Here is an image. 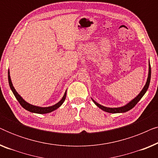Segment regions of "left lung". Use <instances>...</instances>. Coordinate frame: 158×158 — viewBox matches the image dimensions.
<instances>
[{
  "instance_id": "left-lung-1",
  "label": "left lung",
  "mask_w": 158,
  "mask_h": 158,
  "mask_svg": "<svg viewBox=\"0 0 158 158\" xmlns=\"http://www.w3.org/2000/svg\"><path fill=\"white\" fill-rule=\"evenodd\" d=\"M150 78H151V68H150V64H149V73H148V80H147L146 84L144 86L143 89L142 90V91L139 93V94L135 98H134L132 101H131L129 103H127V105L124 106L122 107H118V108H109V107H106L103 106H101L96 102L94 100H93L95 104H96L97 106L100 108L101 109H102L103 111H106L108 113H112V114H116V113H124V112H127L129 111V110L132 109L135 106V105L139 102L140 99L142 98V96H144V94H145L147 90H148V88H149V85H150Z\"/></svg>"
}]
</instances>
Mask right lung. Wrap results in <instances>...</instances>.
Listing matches in <instances>:
<instances>
[{"instance_id":"1","label":"right lung","mask_w":158,"mask_h":158,"mask_svg":"<svg viewBox=\"0 0 158 158\" xmlns=\"http://www.w3.org/2000/svg\"><path fill=\"white\" fill-rule=\"evenodd\" d=\"M8 83H9V85H10V89H11L13 94H14L15 97H16L17 100L20 103L21 106H22L23 109H25L26 110H27V111H29L30 112H32V113H36V114H47V113H50V112L55 111V109H57L59 108L60 106H61L63 102L65 100V98H66V92L67 90L64 93L63 97H62V98L60 100L59 102L57 103H56V104L52 106H49V107H40V106H33L31 104H30V103H27V101H25L23 99L21 98L20 96V95H19L18 93L16 92V90H15V88L14 86H13V84H12V82H11V80H10V73H9V70H8Z\"/></svg>"}]
</instances>
